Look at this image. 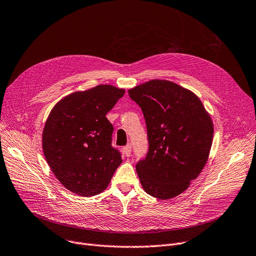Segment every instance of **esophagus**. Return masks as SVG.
I'll list each match as a JSON object with an SVG mask.
<instances>
[{
    "instance_id": "obj_1",
    "label": "esophagus",
    "mask_w": 256,
    "mask_h": 256,
    "mask_svg": "<svg viewBox=\"0 0 256 256\" xmlns=\"http://www.w3.org/2000/svg\"><path fill=\"white\" fill-rule=\"evenodd\" d=\"M131 149H132L131 144H128V145H126L124 148H122V150H124V154H125L126 156H131Z\"/></svg>"
}]
</instances>
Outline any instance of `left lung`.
<instances>
[{
    "instance_id": "left-lung-1",
    "label": "left lung",
    "mask_w": 256,
    "mask_h": 256,
    "mask_svg": "<svg viewBox=\"0 0 256 256\" xmlns=\"http://www.w3.org/2000/svg\"><path fill=\"white\" fill-rule=\"evenodd\" d=\"M144 114L149 142L136 164L144 190L160 200L185 191L206 165L213 124L200 100L165 80H152L128 91Z\"/></svg>"
}]
</instances>
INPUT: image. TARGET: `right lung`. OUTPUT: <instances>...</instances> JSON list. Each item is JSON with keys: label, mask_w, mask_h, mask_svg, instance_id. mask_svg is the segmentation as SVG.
<instances>
[{"label": "right lung", "mask_w": 256, "mask_h": 256, "mask_svg": "<svg viewBox=\"0 0 256 256\" xmlns=\"http://www.w3.org/2000/svg\"><path fill=\"white\" fill-rule=\"evenodd\" d=\"M124 94V89L98 85L65 96L51 110L43 130L44 156L71 192L80 196L103 192L120 165L106 114Z\"/></svg>", "instance_id": "1"}]
</instances>
